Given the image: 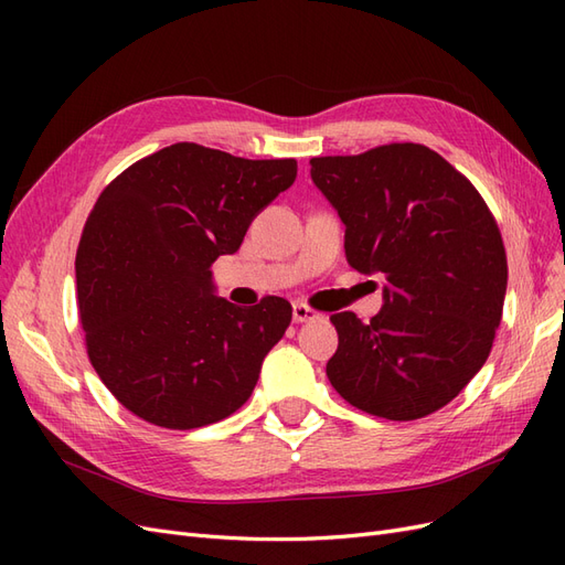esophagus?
I'll return each mask as SVG.
<instances>
[{"mask_svg": "<svg viewBox=\"0 0 565 565\" xmlns=\"http://www.w3.org/2000/svg\"><path fill=\"white\" fill-rule=\"evenodd\" d=\"M292 318H295V322H309V320H318L320 318V313L318 311H313L311 306H306V303H295L292 306Z\"/></svg>", "mask_w": 565, "mask_h": 565, "instance_id": "esophagus-1", "label": "esophagus"}]
</instances>
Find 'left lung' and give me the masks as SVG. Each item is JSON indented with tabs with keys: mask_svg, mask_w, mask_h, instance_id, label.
Here are the masks:
<instances>
[{
	"mask_svg": "<svg viewBox=\"0 0 565 565\" xmlns=\"http://www.w3.org/2000/svg\"><path fill=\"white\" fill-rule=\"evenodd\" d=\"M311 179L347 226L349 266L386 280L370 322L330 318L339 349L328 380L370 415L436 413L483 367L502 320L507 254L488 204L419 143L313 158Z\"/></svg>",
	"mask_w": 565,
	"mask_h": 565,
	"instance_id": "1",
	"label": "left lung"
}]
</instances>
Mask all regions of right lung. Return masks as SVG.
<instances>
[{
	"label": "right lung",
	"instance_id": "obj_1",
	"mask_svg": "<svg viewBox=\"0 0 565 565\" xmlns=\"http://www.w3.org/2000/svg\"><path fill=\"white\" fill-rule=\"evenodd\" d=\"M295 179V160L174 143L100 193L75 262L79 320L94 370L129 413L198 429L252 396L292 306L216 297L212 264L241 249L256 214Z\"/></svg>",
	"mask_w": 565,
	"mask_h": 565
}]
</instances>
